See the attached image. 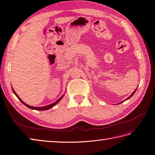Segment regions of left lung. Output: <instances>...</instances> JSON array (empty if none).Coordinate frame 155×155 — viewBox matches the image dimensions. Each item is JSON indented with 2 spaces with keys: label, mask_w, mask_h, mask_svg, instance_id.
Returning a JSON list of instances; mask_svg holds the SVG:
<instances>
[{
  "label": "left lung",
  "mask_w": 155,
  "mask_h": 155,
  "mask_svg": "<svg viewBox=\"0 0 155 155\" xmlns=\"http://www.w3.org/2000/svg\"><path fill=\"white\" fill-rule=\"evenodd\" d=\"M137 89H136V90H135V91H134V92H133V93H132V94H131V95H130V96H129V97H127V99H126V100H128V99H129V98H130V97H132V96H133V94H134V93H135V92H136V91H137ZM121 103H122V102H121Z\"/></svg>",
  "instance_id": "left-lung-1"
}]
</instances>
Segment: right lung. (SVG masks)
<instances>
[{"label": "right lung", "mask_w": 155, "mask_h": 155, "mask_svg": "<svg viewBox=\"0 0 155 155\" xmlns=\"http://www.w3.org/2000/svg\"><path fill=\"white\" fill-rule=\"evenodd\" d=\"M12 90H13V92H14V94H15V96L18 97V99L19 100L21 101V103L22 104H24L25 106H26L27 107H28V108H30V109H34V110H48V109H50V108H51V107H53L54 106H55L56 104H58V103L62 99V97H63V96L61 97L59 100H58L57 101H56L55 102H54V104H50V105H47V106H45V107H31V106H30V105H27L26 104H25V102H23L21 100V98L18 96V95L17 94H16V92L14 91V90L12 88Z\"/></svg>", "instance_id": "add662e5"}]
</instances>
